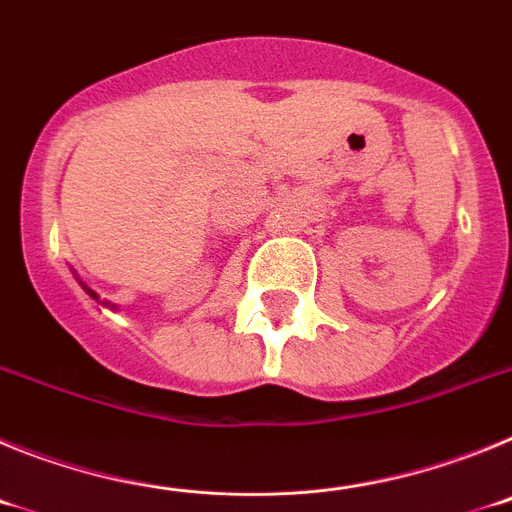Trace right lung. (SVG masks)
Wrapping results in <instances>:
<instances>
[{"label":"right lung","instance_id":"add662e5","mask_svg":"<svg viewBox=\"0 0 512 512\" xmlns=\"http://www.w3.org/2000/svg\"><path fill=\"white\" fill-rule=\"evenodd\" d=\"M79 284H81V287H84V289H87V295H89V297H94V300H97V302H102V300H99L97 292H94V289H89L87 284H84V282H79ZM102 305H107V302H102ZM107 307H110V305H107Z\"/></svg>","mask_w":512,"mask_h":512}]
</instances>
